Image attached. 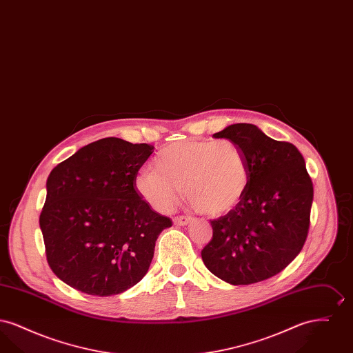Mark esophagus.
Masks as SVG:
<instances>
[{
  "label": "esophagus",
  "instance_id": "obj_1",
  "mask_svg": "<svg viewBox=\"0 0 353 353\" xmlns=\"http://www.w3.org/2000/svg\"><path fill=\"white\" fill-rule=\"evenodd\" d=\"M192 221H193L192 217L180 216V217H174V219H173V223H174V225H177V226H185V225H189Z\"/></svg>",
  "mask_w": 353,
  "mask_h": 353
}]
</instances>
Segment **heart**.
Wrapping results in <instances>:
<instances>
[{
  "instance_id": "heart-1",
  "label": "heart",
  "mask_w": 353,
  "mask_h": 353,
  "mask_svg": "<svg viewBox=\"0 0 353 353\" xmlns=\"http://www.w3.org/2000/svg\"><path fill=\"white\" fill-rule=\"evenodd\" d=\"M153 169L134 177L137 194L160 213L173 209L184 186L194 209L219 217L241 203L250 184V169L242 150L228 139H186L163 148Z\"/></svg>"
}]
</instances>
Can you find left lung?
Masks as SVG:
<instances>
[{
	"mask_svg": "<svg viewBox=\"0 0 353 353\" xmlns=\"http://www.w3.org/2000/svg\"><path fill=\"white\" fill-rule=\"evenodd\" d=\"M246 156L250 184L241 203L210 221L213 238L201 252L208 270L234 285L276 275L302 250L308 234L314 186L302 153L256 125L238 123L213 134Z\"/></svg>",
	"mask_w": 353,
	"mask_h": 353,
	"instance_id": "8db88e82",
	"label": "left lung"
}]
</instances>
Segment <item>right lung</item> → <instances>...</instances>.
Segmentation results:
<instances>
[{"mask_svg":"<svg viewBox=\"0 0 353 353\" xmlns=\"http://www.w3.org/2000/svg\"><path fill=\"white\" fill-rule=\"evenodd\" d=\"M153 147L105 137L51 170L39 216L52 272L88 295L111 296L143 279L160 233L172 226L134 189Z\"/></svg>","mask_w":353,"mask_h":353,"instance_id":"1","label":"right lung"}]
</instances>
